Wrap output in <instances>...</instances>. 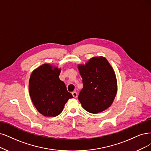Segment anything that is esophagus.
<instances>
[{
    "instance_id": "esophagus-1",
    "label": "esophagus",
    "mask_w": 151,
    "mask_h": 151,
    "mask_svg": "<svg viewBox=\"0 0 151 151\" xmlns=\"http://www.w3.org/2000/svg\"><path fill=\"white\" fill-rule=\"evenodd\" d=\"M72 95L73 96L74 98H76L77 96H78V94H77V93L76 91H73L72 92Z\"/></svg>"
}]
</instances>
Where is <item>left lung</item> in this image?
Listing matches in <instances>:
<instances>
[{"mask_svg":"<svg viewBox=\"0 0 151 151\" xmlns=\"http://www.w3.org/2000/svg\"><path fill=\"white\" fill-rule=\"evenodd\" d=\"M83 88L78 100L88 112H102L112 104L117 93L115 73L104 57H93L85 65H79Z\"/></svg>","mask_w":151,"mask_h":151,"instance_id":"8db88e82","label":"left lung"}]
</instances>
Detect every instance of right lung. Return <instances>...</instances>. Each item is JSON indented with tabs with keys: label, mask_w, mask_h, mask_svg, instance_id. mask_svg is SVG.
<instances>
[{
	"label": "right lung",
	"mask_w": 151,
	"mask_h": 151,
	"mask_svg": "<svg viewBox=\"0 0 151 151\" xmlns=\"http://www.w3.org/2000/svg\"><path fill=\"white\" fill-rule=\"evenodd\" d=\"M60 69L43 64L33 71L29 80V93L39 113L55 117L62 112L65 103L73 98L59 78Z\"/></svg>",
	"instance_id": "right-lung-1"
}]
</instances>
